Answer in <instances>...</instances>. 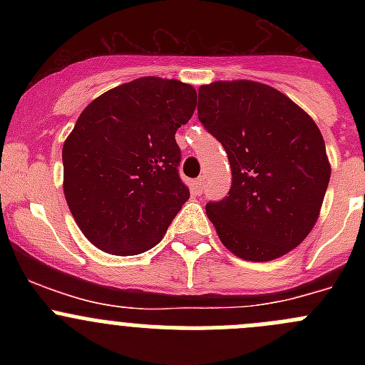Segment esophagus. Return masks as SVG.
I'll return each instance as SVG.
<instances>
[{"instance_id":"esophagus-1","label":"esophagus","mask_w":365,"mask_h":365,"mask_svg":"<svg viewBox=\"0 0 365 365\" xmlns=\"http://www.w3.org/2000/svg\"><path fill=\"white\" fill-rule=\"evenodd\" d=\"M194 192L196 194H201V190H203V176H200V178L194 180Z\"/></svg>"}]
</instances>
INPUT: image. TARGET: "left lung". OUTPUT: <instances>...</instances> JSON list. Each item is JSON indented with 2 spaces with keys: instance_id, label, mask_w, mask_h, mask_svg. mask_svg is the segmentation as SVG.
Segmentation results:
<instances>
[{
  "instance_id": "obj_1",
  "label": "left lung",
  "mask_w": 365,
  "mask_h": 365,
  "mask_svg": "<svg viewBox=\"0 0 365 365\" xmlns=\"http://www.w3.org/2000/svg\"><path fill=\"white\" fill-rule=\"evenodd\" d=\"M197 118L224 146L233 175L230 194L206 205L220 242L247 261L300 245L330 180L314 120L275 88L244 79L201 86Z\"/></svg>"
}]
</instances>
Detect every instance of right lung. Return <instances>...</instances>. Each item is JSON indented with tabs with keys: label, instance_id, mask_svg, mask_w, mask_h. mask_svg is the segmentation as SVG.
<instances>
[{
	"label": "right lung",
	"instance_id": "add662e5",
	"mask_svg": "<svg viewBox=\"0 0 365 365\" xmlns=\"http://www.w3.org/2000/svg\"><path fill=\"white\" fill-rule=\"evenodd\" d=\"M194 109L190 84L139 77L81 113L63 145V192L95 247L134 256L162 240L190 196L175 134Z\"/></svg>",
	"mask_w": 365,
	"mask_h": 365
}]
</instances>
